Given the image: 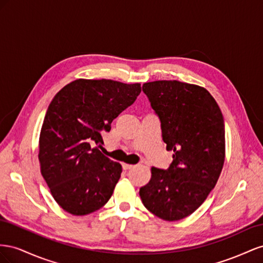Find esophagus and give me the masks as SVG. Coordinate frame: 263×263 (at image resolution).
Segmentation results:
<instances>
[{"label":"esophagus","mask_w":263,"mask_h":263,"mask_svg":"<svg viewBox=\"0 0 263 263\" xmlns=\"http://www.w3.org/2000/svg\"><path fill=\"white\" fill-rule=\"evenodd\" d=\"M122 167H123V170H131V168H133L134 167V165H131V164H125V163H123L122 164Z\"/></svg>","instance_id":"1"}]
</instances>
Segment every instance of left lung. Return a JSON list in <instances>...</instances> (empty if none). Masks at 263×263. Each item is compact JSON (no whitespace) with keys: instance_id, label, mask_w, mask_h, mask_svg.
Wrapping results in <instances>:
<instances>
[{"instance_id":"1","label":"left lung","mask_w":263,"mask_h":263,"mask_svg":"<svg viewBox=\"0 0 263 263\" xmlns=\"http://www.w3.org/2000/svg\"><path fill=\"white\" fill-rule=\"evenodd\" d=\"M161 122L162 139L173 162L152 167L140 189L147 211L167 221L193 214L213 191L224 161V122L218 104L205 88L177 80L142 86Z\"/></svg>"}]
</instances>
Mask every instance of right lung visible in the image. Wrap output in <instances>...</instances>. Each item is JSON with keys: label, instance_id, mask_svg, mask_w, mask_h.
Returning a JSON list of instances; mask_svg holds the SVG:
<instances>
[{"label": "right lung", "instance_id": "add662e5", "mask_svg": "<svg viewBox=\"0 0 263 263\" xmlns=\"http://www.w3.org/2000/svg\"><path fill=\"white\" fill-rule=\"evenodd\" d=\"M140 84L77 79L49 103L40 137L41 171L52 197L67 213L82 216L106 205L122 166L95 145L137 100Z\"/></svg>", "mask_w": 263, "mask_h": 263}]
</instances>
